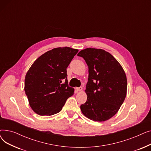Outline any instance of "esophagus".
Listing matches in <instances>:
<instances>
[{
    "label": "esophagus",
    "mask_w": 151,
    "mask_h": 151,
    "mask_svg": "<svg viewBox=\"0 0 151 151\" xmlns=\"http://www.w3.org/2000/svg\"><path fill=\"white\" fill-rule=\"evenodd\" d=\"M76 90L77 91H81L83 90V88H82V87H80V88H76Z\"/></svg>",
    "instance_id": "1"
}]
</instances>
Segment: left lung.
<instances>
[{"mask_svg":"<svg viewBox=\"0 0 151 151\" xmlns=\"http://www.w3.org/2000/svg\"><path fill=\"white\" fill-rule=\"evenodd\" d=\"M89 68L85 92L87 101L81 105L83 114L91 120L105 121L114 116L125 99L127 81L119 62L108 52L84 49L79 52Z\"/></svg>","mask_w":151,"mask_h":151,"instance_id":"1","label":"left lung"}]
</instances>
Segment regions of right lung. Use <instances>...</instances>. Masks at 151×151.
<instances>
[{
	"label": "right lung",
	"mask_w": 151,
	"mask_h": 151,
	"mask_svg": "<svg viewBox=\"0 0 151 151\" xmlns=\"http://www.w3.org/2000/svg\"><path fill=\"white\" fill-rule=\"evenodd\" d=\"M78 50L56 47L40 55L31 65L24 80V91L34 111L40 116L58 113L74 93L68 85L67 68Z\"/></svg>",
	"instance_id": "right-lung-1"
}]
</instances>
